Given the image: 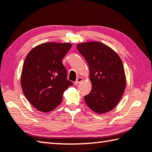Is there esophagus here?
Listing matches in <instances>:
<instances>
[{"label": "esophagus", "instance_id": "obj_1", "mask_svg": "<svg viewBox=\"0 0 152 152\" xmlns=\"http://www.w3.org/2000/svg\"><path fill=\"white\" fill-rule=\"evenodd\" d=\"M82 81H83V78H80H80H77V80H76L75 83H74V85H78V84L80 83H81Z\"/></svg>", "mask_w": 152, "mask_h": 152}]
</instances>
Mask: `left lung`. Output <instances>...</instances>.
<instances>
[{
  "label": "left lung",
  "mask_w": 152,
  "mask_h": 152,
  "mask_svg": "<svg viewBox=\"0 0 152 152\" xmlns=\"http://www.w3.org/2000/svg\"><path fill=\"white\" fill-rule=\"evenodd\" d=\"M89 67L92 88L85 96L86 105L98 114L110 112L120 102L126 88L122 60L116 53L100 42L77 45Z\"/></svg>",
  "instance_id": "1"
}]
</instances>
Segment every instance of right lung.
<instances>
[{
  "label": "right lung",
  "mask_w": 152,
  "mask_h": 152,
  "mask_svg": "<svg viewBox=\"0 0 152 152\" xmlns=\"http://www.w3.org/2000/svg\"><path fill=\"white\" fill-rule=\"evenodd\" d=\"M71 43L46 42L29 52L21 76L23 93L34 107L42 112L53 110L61 103L65 91L73 83L67 79L62 64Z\"/></svg>",
  "instance_id": "obj_1"
}]
</instances>
